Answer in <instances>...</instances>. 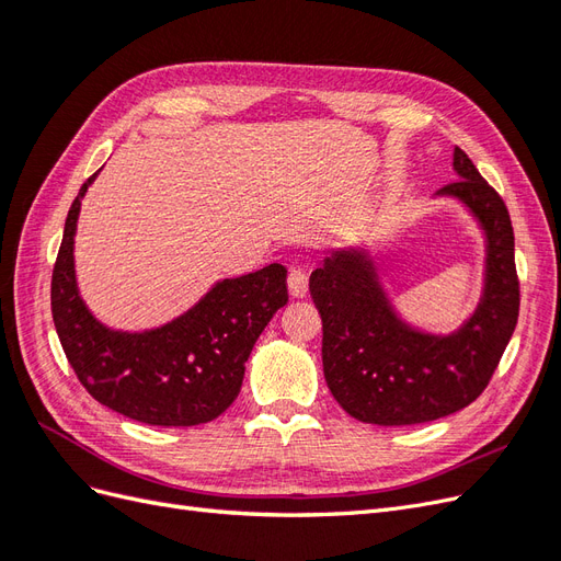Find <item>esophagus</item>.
I'll return each instance as SVG.
<instances>
[{"mask_svg":"<svg viewBox=\"0 0 561 561\" xmlns=\"http://www.w3.org/2000/svg\"><path fill=\"white\" fill-rule=\"evenodd\" d=\"M287 287H290V295L293 297H307V293H309L307 271L293 266L290 268V276H287Z\"/></svg>","mask_w":561,"mask_h":561,"instance_id":"34e87169","label":"esophagus"}]
</instances>
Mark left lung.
Listing matches in <instances>:
<instances>
[{"label":"left lung","instance_id":"8db88e82","mask_svg":"<svg viewBox=\"0 0 561 561\" xmlns=\"http://www.w3.org/2000/svg\"><path fill=\"white\" fill-rule=\"evenodd\" d=\"M456 182L433 198L458 201L484 239L482 293L451 332L423 330L390 299L365 245L332 250L311 274L322 318V371L334 400L375 426H412L463 410L486 388L519 313L515 233L503 198L454 147Z\"/></svg>","mask_w":561,"mask_h":561}]
</instances>
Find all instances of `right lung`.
<instances>
[{
  "label": "right lung",
  "mask_w": 561,
  "mask_h": 561,
  "mask_svg": "<svg viewBox=\"0 0 561 561\" xmlns=\"http://www.w3.org/2000/svg\"><path fill=\"white\" fill-rule=\"evenodd\" d=\"M79 190L65 219L50 280V313L83 388L110 410L149 426H198L239 398L245 363L268 320L287 304V271L268 264L210 285L194 307L159 328L114 330L87 307L77 283Z\"/></svg>",
  "instance_id": "add662e5"
}]
</instances>
